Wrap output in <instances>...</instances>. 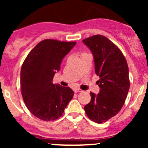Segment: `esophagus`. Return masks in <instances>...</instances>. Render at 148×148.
<instances>
[{
	"mask_svg": "<svg viewBox=\"0 0 148 148\" xmlns=\"http://www.w3.org/2000/svg\"><path fill=\"white\" fill-rule=\"evenodd\" d=\"M82 92V90L81 89H79V88L74 89V92H76V93H77V92Z\"/></svg>",
	"mask_w": 148,
	"mask_h": 148,
	"instance_id": "esophagus-1",
	"label": "esophagus"
}]
</instances>
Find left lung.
Instances as JSON below:
<instances>
[{
    "label": "left lung",
    "instance_id": "8db88e82",
    "mask_svg": "<svg viewBox=\"0 0 148 148\" xmlns=\"http://www.w3.org/2000/svg\"><path fill=\"white\" fill-rule=\"evenodd\" d=\"M92 51L95 73L99 77V92H91V101L84 106L86 115L97 123L107 122L122 109L130 89L129 69L117 46L102 35L83 40Z\"/></svg>",
    "mask_w": 148,
    "mask_h": 148
}]
</instances>
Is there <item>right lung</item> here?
<instances>
[{"label": "right lung", "instance_id": "1", "mask_svg": "<svg viewBox=\"0 0 148 148\" xmlns=\"http://www.w3.org/2000/svg\"><path fill=\"white\" fill-rule=\"evenodd\" d=\"M77 42L46 39L28 53L21 70V86L23 101L35 117L54 120L63 114L74 93L70 87L53 84L66 55Z\"/></svg>", "mask_w": 148, "mask_h": 148}]
</instances>
